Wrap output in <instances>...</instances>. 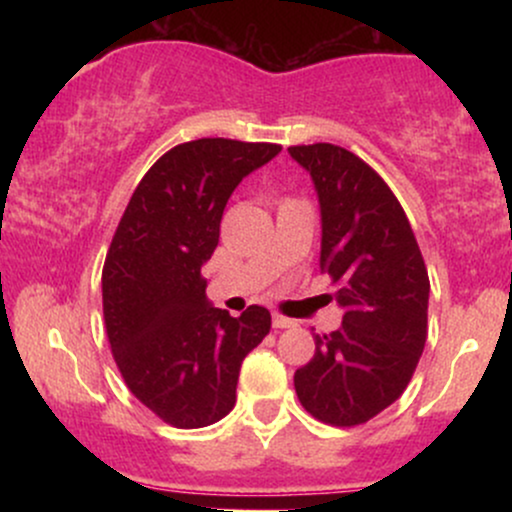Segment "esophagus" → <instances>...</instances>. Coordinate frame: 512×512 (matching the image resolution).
Wrapping results in <instances>:
<instances>
[{
    "instance_id": "34e87169",
    "label": "esophagus",
    "mask_w": 512,
    "mask_h": 512,
    "mask_svg": "<svg viewBox=\"0 0 512 512\" xmlns=\"http://www.w3.org/2000/svg\"><path fill=\"white\" fill-rule=\"evenodd\" d=\"M272 325L276 330H286V327H296V320H291V317L281 315V313H274L272 315Z\"/></svg>"
}]
</instances>
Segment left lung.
Wrapping results in <instances>:
<instances>
[{
    "label": "left lung",
    "instance_id": "obj_1",
    "mask_svg": "<svg viewBox=\"0 0 512 512\" xmlns=\"http://www.w3.org/2000/svg\"><path fill=\"white\" fill-rule=\"evenodd\" d=\"M315 182L320 267L337 284L342 327L315 334L293 375L303 409L330 426H361L407 390L428 334L426 262L407 214L363 158L334 144L289 146Z\"/></svg>",
    "mask_w": 512,
    "mask_h": 512
}]
</instances>
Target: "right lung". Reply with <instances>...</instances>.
I'll return each mask as SVG.
<instances>
[{"label": "right lung", "instance_id": "right-lung-1", "mask_svg": "<svg viewBox=\"0 0 512 512\" xmlns=\"http://www.w3.org/2000/svg\"><path fill=\"white\" fill-rule=\"evenodd\" d=\"M279 144L195 139L146 170L103 264V320L134 397L175 428H202L236 404L240 363L269 334L272 315L209 308L202 264L219 245L238 182Z\"/></svg>", "mask_w": 512, "mask_h": 512}]
</instances>
